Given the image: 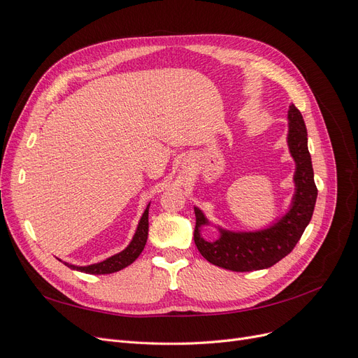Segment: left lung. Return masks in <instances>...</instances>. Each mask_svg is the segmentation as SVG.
<instances>
[{"mask_svg":"<svg viewBox=\"0 0 358 358\" xmlns=\"http://www.w3.org/2000/svg\"><path fill=\"white\" fill-rule=\"evenodd\" d=\"M287 143L289 154L296 162L294 171V196L289 210L267 229L257 231H230L218 227L220 237L213 242L204 241L201 229L209 225L204 213L194 208L196 212V230L194 242L200 254L209 263L233 270V272H252L272 267L287 257L308 227L318 189L313 180V169L308 149V131L300 110L294 104L288 110V136Z\"/></svg>","mask_w":358,"mask_h":358,"instance_id":"1","label":"left lung"}]
</instances>
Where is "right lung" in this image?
I'll list each match as a JSON object with an SVG mask.
<instances>
[{"label":"right lung","instance_id":"add662e5","mask_svg":"<svg viewBox=\"0 0 358 358\" xmlns=\"http://www.w3.org/2000/svg\"><path fill=\"white\" fill-rule=\"evenodd\" d=\"M149 206H150V203L146 206L142 218H140V221H138V225H137L131 242H129V245L124 249V251L117 252V254H115L109 258H106L100 263L90 264V266H74V264H70V263H66V262H62V263L66 264L67 267L73 268V270H79V272H85V273H90V275L115 273V272H119V270L125 268L127 266H129L131 263H134L137 257L142 254L143 248L146 245V241H148Z\"/></svg>","mask_w":358,"mask_h":358}]
</instances>
